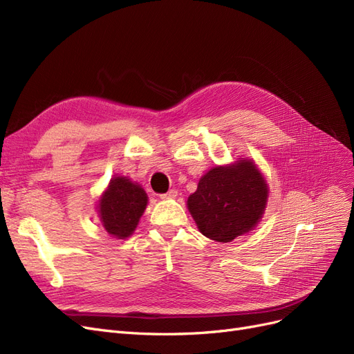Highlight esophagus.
<instances>
[{"instance_id":"1","label":"esophagus","mask_w":354,"mask_h":354,"mask_svg":"<svg viewBox=\"0 0 354 354\" xmlns=\"http://www.w3.org/2000/svg\"><path fill=\"white\" fill-rule=\"evenodd\" d=\"M162 199H176L177 198V190L176 189H171L169 192H167L165 195H160Z\"/></svg>"}]
</instances>
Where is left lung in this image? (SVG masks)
I'll return each instance as SVG.
<instances>
[{
	"label": "left lung",
	"instance_id": "1",
	"mask_svg": "<svg viewBox=\"0 0 354 354\" xmlns=\"http://www.w3.org/2000/svg\"><path fill=\"white\" fill-rule=\"evenodd\" d=\"M267 199L269 185L259 167L250 158H238L201 177L187 209L203 236L226 243L257 227Z\"/></svg>",
	"mask_w": 354,
	"mask_h": 354
}]
</instances>
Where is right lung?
Returning <instances> with one entry per match:
<instances>
[{
    "instance_id": "obj_1",
    "label": "right lung",
    "mask_w": 354,
    "mask_h": 354,
    "mask_svg": "<svg viewBox=\"0 0 354 354\" xmlns=\"http://www.w3.org/2000/svg\"><path fill=\"white\" fill-rule=\"evenodd\" d=\"M147 202V194L140 185L128 177L115 176L99 198L100 224L112 238H130L138 226Z\"/></svg>"
}]
</instances>
